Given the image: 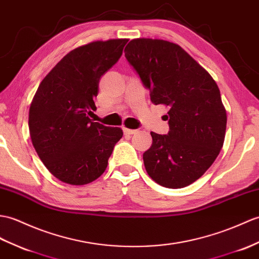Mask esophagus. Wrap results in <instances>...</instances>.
Wrapping results in <instances>:
<instances>
[{
	"label": "esophagus",
	"mask_w": 259,
	"mask_h": 259,
	"mask_svg": "<svg viewBox=\"0 0 259 259\" xmlns=\"http://www.w3.org/2000/svg\"><path fill=\"white\" fill-rule=\"evenodd\" d=\"M138 130H135V129H129V128H123V132L125 135H134L136 134Z\"/></svg>",
	"instance_id": "1"
}]
</instances>
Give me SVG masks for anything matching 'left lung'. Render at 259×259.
Here are the masks:
<instances>
[{
  "label": "left lung",
  "mask_w": 259,
  "mask_h": 259,
  "mask_svg": "<svg viewBox=\"0 0 259 259\" xmlns=\"http://www.w3.org/2000/svg\"><path fill=\"white\" fill-rule=\"evenodd\" d=\"M124 56L150 90L154 105L169 108L167 135L151 132L143 153L155 183L181 189L195 182L223 147L227 116L215 80L181 46L163 39L135 38Z\"/></svg>",
  "instance_id": "1"
}]
</instances>
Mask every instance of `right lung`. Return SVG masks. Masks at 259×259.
Listing matches in <instances>:
<instances>
[{
    "mask_svg": "<svg viewBox=\"0 0 259 259\" xmlns=\"http://www.w3.org/2000/svg\"><path fill=\"white\" fill-rule=\"evenodd\" d=\"M127 38L95 40L70 51L48 73L29 107L32 143L54 177L70 185L92 183L105 172L122 129L94 122L101 76L120 56Z\"/></svg>",
    "mask_w": 259,
    "mask_h": 259,
    "instance_id": "1",
    "label": "right lung"
}]
</instances>
